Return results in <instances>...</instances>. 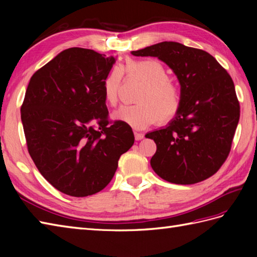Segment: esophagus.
<instances>
[{
	"mask_svg": "<svg viewBox=\"0 0 257 257\" xmlns=\"http://www.w3.org/2000/svg\"><path fill=\"white\" fill-rule=\"evenodd\" d=\"M135 139H136V140L144 139V135L140 134V133H135Z\"/></svg>",
	"mask_w": 257,
	"mask_h": 257,
	"instance_id": "obj_1",
	"label": "esophagus"
}]
</instances>
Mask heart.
Returning a JSON list of instances; mask_svg holds the SVG:
<instances>
[{
  "label": "heart",
  "mask_w": 257,
  "mask_h": 257,
  "mask_svg": "<svg viewBox=\"0 0 257 257\" xmlns=\"http://www.w3.org/2000/svg\"><path fill=\"white\" fill-rule=\"evenodd\" d=\"M122 72L139 79L145 87L136 98L137 105L121 106L112 112L114 121L134 129H144L155 121L165 123L176 117L181 96L163 63L155 58L130 59ZM121 77V70L113 68L103 80V100L109 106L116 105Z\"/></svg>",
  "instance_id": "heart-1"
}]
</instances>
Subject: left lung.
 Masks as SVG:
<instances>
[{
    "label": "left lung",
    "mask_w": 257,
    "mask_h": 257,
    "mask_svg": "<svg viewBox=\"0 0 257 257\" xmlns=\"http://www.w3.org/2000/svg\"><path fill=\"white\" fill-rule=\"evenodd\" d=\"M132 54L158 57L180 84L181 103L176 117L146 135L157 145L150 160L154 171L176 184L210 178L230 154L239 120L231 76L209 53L177 42H161Z\"/></svg>",
    "instance_id": "1"
}]
</instances>
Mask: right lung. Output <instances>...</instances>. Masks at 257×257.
<instances>
[{"mask_svg":"<svg viewBox=\"0 0 257 257\" xmlns=\"http://www.w3.org/2000/svg\"><path fill=\"white\" fill-rule=\"evenodd\" d=\"M116 57L72 47L32 76L21 118L38 171L70 196L99 192L120 156L135 143L133 129L109 123L102 84Z\"/></svg>","mask_w":257,"mask_h":257,"instance_id":"1","label":"right lung"}]
</instances>
